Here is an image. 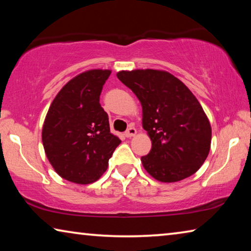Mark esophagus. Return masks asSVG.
Wrapping results in <instances>:
<instances>
[{
  "label": "esophagus",
  "mask_w": 251,
  "mask_h": 251,
  "mask_svg": "<svg viewBox=\"0 0 251 251\" xmlns=\"http://www.w3.org/2000/svg\"><path fill=\"white\" fill-rule=\"evenodd\" d=\"M136 134H137V130H136L135 127H129V128L125 131V136L127 138L133 137Z\"/></svg>",
  "instance_id": "1"
}]
</instances>
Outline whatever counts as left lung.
Segmentation results:
<instances>
[{"mask_svg":"<svg viewBox=\"0 0 251 251\" xmlns=\"http://www.w3.org/2000/svg\"><path fill=\"white\" fill-rule=\"evenodd\" d=\"M116 75L142 104L143 128L151 141V151L141 159L145 171L163 182L196 173L211 144L210 123L196 96L166 71H121Z\"/></svg>","mask_w":251,"mask_h":251,"instance_id":"8db88e82","label":"left lung"}]
</instances>
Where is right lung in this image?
<instances>
[{
    "mask_svg": "<svg viewBox=\"0 0 251 251\" xmlns=\"http://www.w3.org/2000/svg\"><path fill=\"white\" fill-rule=\"evenodd\" d=\"M109 70L76 75L55 96L42 128L45 155L64 179L87 185L106 172L121 139L109 130L108 115L100 104Z\"/></svg>",
    "mask_w": 251,
    "mask_h": 251,
    "instance_id": "obj_1",
    "label": "right lung"
}]
</instances>
